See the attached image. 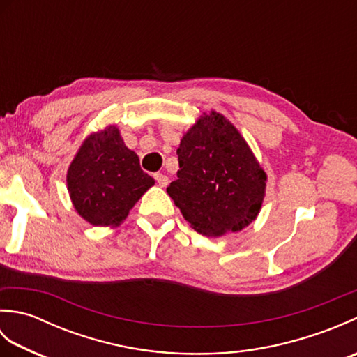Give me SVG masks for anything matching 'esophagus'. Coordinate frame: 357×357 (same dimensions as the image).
<instances>
[{
	"label": "esophagus",
	"instance_id": "1",
	"mask_svg": "<svg viewBox=\"0 0 357 357\" xmlns=\"http://www.w3.org/2000/svg\"><path fill=\"white\" fill-rule=\"evenodd\" d=\"M153 176L156 179V183L161 185V187H167V185H169V183H170L169 176H165V174H162V173H155Z\"/></svg>",
	"mask_w": 357,
	"mask_h": 357
}]
</instances>
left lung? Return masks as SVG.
<instances>
[{
  "instance_id": "left-lung-1",
  "label": "left lung",
  "mask_w": 357,
  "mask_h": 357,
  "mask_svg": "<svg viewBox=\"0 0 357 357\" xmlns=\"http://www.w3.org/2000/svg\"><path fill=\"white\" fill-rule=\"evenodd\" d=\"M178 179L167 187L185 221L204 236L245 229L262 207L267 173L222 113H204L178 149Z\"/></svg>"
}]
</instances>
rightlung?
Instances as JSON below:
<instances>
[{
    "label": "right lung",
    "instance_id": "right-lung-1",
    "mask_svg": "<svg viewBox=\"0 0 357 357\" xmlns=\"http://www.w3.org/2000/svg\"><path fill=\"white\" fill-rule=\"evenodd\" d=\"M155 184L139 158L109 126L90 133L67 170V190L77 213L95 227L123 224L128 211Z\"/></svg>",
    "mask_w": 357,
    "mask_h": 357
}]
</instances>
